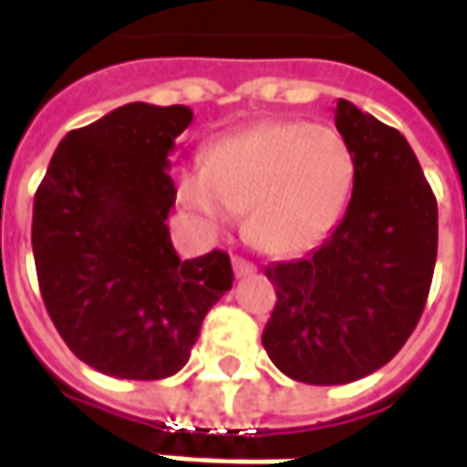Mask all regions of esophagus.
<instances>
[{
	"label": "esophagus",
	"instance_id": "1",
	"mask_svg": "<svg viewBox=\"0 0 467 467\" xmlns=\"http://www.w3.org/2000/svg\"><path fill=\"white\" fill-rule=\"evenodd\" d=\"M252 273H257V265L249 260H244V257H234V275L236 278H246V275H252Z\"/></svg>",
	"mask_w": 467,
	"mask_h": 467
}]
</instances>
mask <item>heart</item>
<instances>
[{"label": "heart", "mask_w": 467, "mask_h": 467, "mask_svg": "<svg viewBox=\"0 0 467 467\" xmlns=\"http://www.w3.org/2000/svg\"><path fill=\"white\" fill-rule=\"evenodd\" d=\"M356 158L335 130L309 121H267L215 140L205 166L176 173V200L210 234L246 210V234L267 254H298L343 218Z\"/></svg>", "instance_id": "heart-1"}]
</instances>
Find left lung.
I'll return each instance as SVG.
<instances>
[{
  "instance_id": "obj_1",
  "label": "left lung",
  "mask_w": 467,
  "mask_h": 467,
  "mask_svg": "<svg viewBox=\"0 0 467 467\" xmlns=\"http://www.w3.org/2000/svg\"><path fill=\"white\" fill-rule=\"evenodd\" d=\"M335 127L356 158L348 210L306 257L265 270L278 301L262 346L306 385L385 367L421 319L437 262V197L408 140L343 99Z\"/></svg>"
}]
</instances>
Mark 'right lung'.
I'll list each match as a JSON object with an SVG mask.
<instances>
[{
	"instance_id": "1",
	"label": "right lung",
	"mask_w": 467,
	"mask_h": 467,
	"mask_svg": "<svg viewBox=\"0 0 467 467\" xmlns=\"http://www.w3.org/2000/svg\"><path fill=\"white\" fill-rule=\"evenodd\" d=\"M192 119L187 106H119L67 132L36 192L30 239L46 312L100 374H176L234 285L225 252L182 260L171 244L169 155Z\"/></svg>"
}]
</instances>
